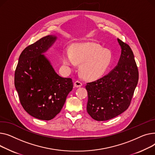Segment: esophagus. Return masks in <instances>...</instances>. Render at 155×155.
<instances>
[{"label": "esophagus", "instance_id": "34e87169", "mask_svg": "<svg viewBox=\"0 0 155 155\" xmlns=\"http://www.w3.org/2000/svg\"><path fill=\"white\" fill-rule=\"evenodd\" d=\"M82 85H83V83H82L81 82L79 81H76L74 83V86L76 87H79L82 86Z\"/></svg>", "mask_w": 155, "mask_h": 155}]
</instances>
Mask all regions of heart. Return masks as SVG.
I'll return each mask as SVG.
<instances>
[{
	"mask_svg": "<svg viewBox=\"0 0 155 155\" xmlns=\"http://www.w3.org/2000/svg\"><path fill=\"white\" fill-rule=\"evenodd\" d=\"M113 59L111 52L92 42L77 43L62 53V62L67 66H75L81 62L79 71L83 77L94 80L102 76L110 68Z\"/></svg>",
	"mask_w": 155,
	"mask_h": 155,
	"instance_id": "1",
	"label": "heart"
}]
</instances>
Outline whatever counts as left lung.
<instances>
[{
  "label": "left lung",
  "instance_id": "left-lung-1",
  "mask_svg": "<svg viewBox=\"0 0 155 155\" xmlns=\"http://www.w3.org/2000/svg\"><path fill=\"white\" fill-rule=\"evenodd\" d=\"M121 55L117 66L106 76L87 83V111L96 121H107L125 111L130 105L139 73L128 44L117 39Z\"/></svg>",
  "mask_w": 155,
  "mask_h": 155
}]
</instances>
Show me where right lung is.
Masks as SVG:
<instances>
[{
  "label": "right lung",
  "mask_w": 155,
  "mask_h": 155,
  "mask_svg": "<svg viewBox=\"0 0 155 155\" xmlns=\"http://www.w3.org/2000/svg\"><path fill=\"white\" fill-rule=\"evenodd\" d=\"M56 39L47 35L25 48L15 71L14 84L22 106L41 120H51L59 114L73 88L72 79L59 76L42 54Z\"/></svg>",
  "instance_id": "right-lung-1"
}]
</instances>
